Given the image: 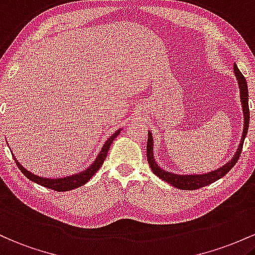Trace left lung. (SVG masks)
<instances>
[{
  "mask_svg": "<svg viewBox=\"0 0 255 255\" xmlns=\"http://www.w3.org/2000/svg\"><path fill=\"white\" fill-rule=\"evenodd\" d=\"M234 72H235L237 81H239V87H240V93H241V104L243 108V116H245V128H243V133L241 143L239 145V149H237L236 154L234 155V158L225 164L223 167L218 168V170L213 171V172L205 173V174H187V176H183V174H174L167 171L161 170L159 167L158 164L155 162V159L153 156V137L151 133L148 132V142H147V160L148 164L150 165L151 171L161 178L162 181L170 183L173 187L178 188V189L183 190H195L200 189V188L206 187V185L211 184V183L218 181L222 178L223 176H225L231 168L235 166V164L239 160L240 155H241L242 147H243V141H245V137L247 135L248 131V125H250V107H248V88H247V82L246 78L243 77V74L240 72V70L237 68L236 64L234 65Z\"/></svg>",
  "mask_w": 255,
  "mask_h": 255,
  "instance_id": "8db88e82",
  "label": "left lung"
}]
</instances>
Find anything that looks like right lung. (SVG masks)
Wrapping results in <instances>:
<instances>
[{"instance_id":"1","label":"right lung","mask_w":255,"mask_h":255,"mask_svg":"<svg viewBox=\"0 0 255 255\" xmlns=\"http://www.w3.org/2000/svg\"><path fill=\"white\" fill-rule=\"evenodd\" d=\"M120 133V130L116 131V132L113 133L112 136L110 137V138L107 139L105 143V145L102 147L101 151H100V154L97 155V158L95 161L91 164L90 167H88L87 170L83 171V172L78 173V174H73V176H70V177H65V178H43V177H38L36 176V174L28 172L26 168L22 167L21 165L19 164L18 161H16L15 158V164L16 166L19 167V170L21 171L22 173L25 174V176L27 177L30 181L37 183V184L39 185H43V187L45 188H49L51 190H55V191H68V190H72V189H76V188L78 187H82V185H84L85 183H87L91 177L95 174L97 171L100 170V167H101L102 164H104L106 156H107V153L108 150H110L111 148V144H112V142L114 141V138H116L117 136H118Z\"/></svg>"}]
</instances>
